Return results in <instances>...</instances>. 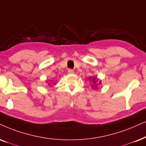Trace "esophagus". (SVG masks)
I'll return each mask as SVG.
<instances>
[{
	"label": "esophagus",
	"instance_id": "34e87169",
	"mask_svg": "<svg viewBox=\"0 0 146 146\" xmlns=\"http://www.w3.org/2000/svg\"><path fill=\"white\" fill-rule=\"evenodd\" d=\"M68 74H72L74 73V72L73 70L69 69L68 70Z\"/></svg>",
	"mask_w": 146,
	"mask_h": 146
}]
</instances>
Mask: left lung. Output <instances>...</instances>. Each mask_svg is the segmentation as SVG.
Segmentation results:
<instances>
[{
	"label": "left lung",
	"instance_id": "8db88e82",
	"mask_svg": "<svg viewBox=\"0 0 146 146\" xmlns=\"http://www.w3.org/2000/svg\"><path fill=\"white\" fill-rule=\"evenodd\" d=\"M88 80H90V82L92 84L91 87L94 89H96L98 88V85L101 84V80H100L98 78H96V77H90Z\"/></svg>",
	"mask_w": 146,
	"mask_h": 146
}]
</instances>
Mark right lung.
<instances>
[{
  "mask_svg": "<svg viewBox=\"0 0 146 146\" xmlns=\"http://www.w3.org/2000/svg\"><path fill=\"white\" fill-rule=\"evenodd\" d=\"M47 82H48V81H47ZM48 85H51V84L50 82H48Z\"/></svg>",
  "mask_w": 146,
  "mask_h": 146,
  "instance_id": "right-lung-1",
  "label": "right lung"
}]
</instances>
